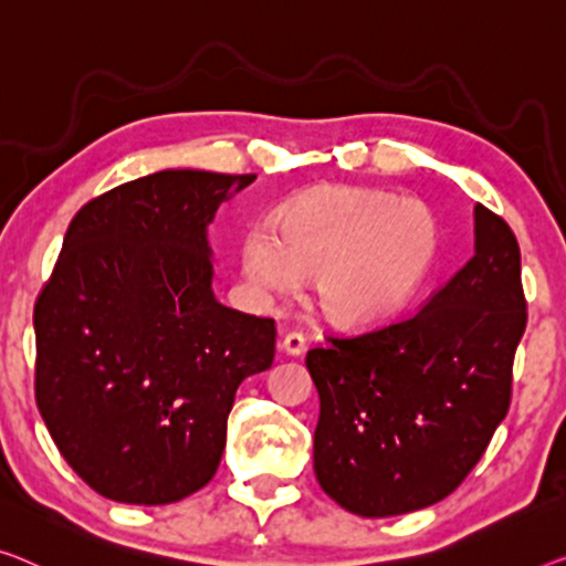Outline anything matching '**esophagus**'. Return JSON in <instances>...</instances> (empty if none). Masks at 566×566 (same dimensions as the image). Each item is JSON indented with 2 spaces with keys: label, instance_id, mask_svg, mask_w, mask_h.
I'll return each mask as SVG.
<instances>
[{
  "label": "esophagus",
  "instance_id": "1",
  "mask_svg": "<svg viewBox=\"0 0 566 566\" xmlns=\"http://www.w3.org/2000/svg\"><path fill=\"white\" fill-rule=\"evenodd\" d=\"M282 350L292 358L302 356V353H305V337H302L300 333H286L282 340Z\"/></svg>",
  "mask_w": 566,
  "mask_h": 566
}]
</instances>
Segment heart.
I'll return each mask as SVG.
<instances>
[{"instance_id": "b5f03b06", "label": "heart", "mask_w": 566, "mask_h": 566, "mask_svg": "<svg viewBox=\"0 0 566 566\" xmlns=\"http://www.w3.org/2000/svg\"><path fill=\"white\" fill-rule=\"evenodd\" d=\"M437 254V223L415 200L358 188H323L292 200L276 229L241 241V272L261 294H292L312 274L327 323L364 331L399 315Z\"/></svg>"}]
</instances>
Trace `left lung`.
I'll return each instance as SVG.
<instances>
[{
	"label": "left lung",
	"mask_w": 566,
	"mask_h": 566,
	"mask_svg": "<svg viewBox=\"0 0 566 566\" xmlns=\"http://www.w3.org/2000/svg\"><path fill=\"white\" fill-rule=\"evenodd\" d=\"M524 331L518 241L478 202L475 256L417 315L307 353L323 491L366 518L447 499L509 411Z\"/></svg>",
	"instance_id": "8db88e82"
}]
</instances>
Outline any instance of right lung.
Segmentation results:
<instances>
[{
    "label": "right lung",
    "mask_w": 566,
    "mask_h": 566,
    "mask_svg": "<svg viewBox=\"0 0 566 566\" xmlns=\"http://www.w3.org/2000/svg\"><path fill=\"white\" fill-rule=\"evenodd\" d=\"M256 175L163 170L78 210L35 305L38 407L104 499L165 505L216 475L274 319L216 300L208 226Z\"/></svg>",
    "instance_id": "1"
}]
</instances>
